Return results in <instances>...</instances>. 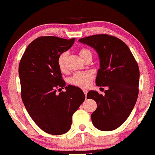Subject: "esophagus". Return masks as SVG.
I'll return each mask as SVG.
<instances>
[{"mask_svg":"<svg viewBox=\"0 0 155 155\" xmlns=\"http://www.w3.org/2000/svg\"><path fill=\"white\" fill-rule=\"evenodd\" d=\"M83 92H84V94L85 96H87V92H88L87 90V89H83Z\"/></svg>","mask_w":155,"mask_h":155,"instance_id":"1","label":"esophagus"}]
</instances>
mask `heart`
Segmentation results:
<instances>
[{"label":"heart","mask_w":155,"mask_h":155,"mask_svg":"<svg viewBox=\"0 0 155 155\" xmlns=\"http://www.w3.org/2000/svg\"><path fill=\"white\" fill-rule=\"evenodd\" d=\"M80 58L83 60L87 58H92V53L87 48H82L79 52ZM68 57L67 52H64L58 58V66L59 69L61 71L66 70V61ZM94 78V75L90 71L85 72L75 73L72 77L70 78L69 83L72 85L80 88H88L92 83V80Z\"/></svg>","instance_id":"obj_1"}]
</instances>
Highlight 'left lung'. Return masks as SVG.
<instances>
[{
  "mask_svg": "<svg viewBox=\"0 0 155 155\" xmlns=\"http://www.w3.org/2000/svg\"><path fill=\"white\" fill-rule=\"evenodd\" d=\"M79 41L96 50L101 68L96 84L106 87L104 96L90 91L87 99L96 102L91 117L94 125L102 131H111L123 124L132 112L139 95V68L134 57L122 40L106 34L95 35Z\"/></svg>",
  "mask_w": 155,
  "mask_h": 155,
  "instance_id": "1",
  "label": "left lung"
}]
</instances>
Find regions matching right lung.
Returning <instances> with one entry per match:
<instances>
[{"instance_id": "right-lung-1", "label": "right lung", "mask_w": 155, "mask_h": 155, "mask_svg": "<svg viewBox=\"0 0 155 155\" xmlns=\"http://www.w3.org/2000/svg\"><path fill=\"white\" fill-rule=\"evenodd\" d=\"M75 38L40 37L27 47L21 59L18 74L23 104L34 122L50 134L60 135L70 130L72 116L85 99L79 87H66L58 58L73 46Z\"/></svg>"}]
</instances>
